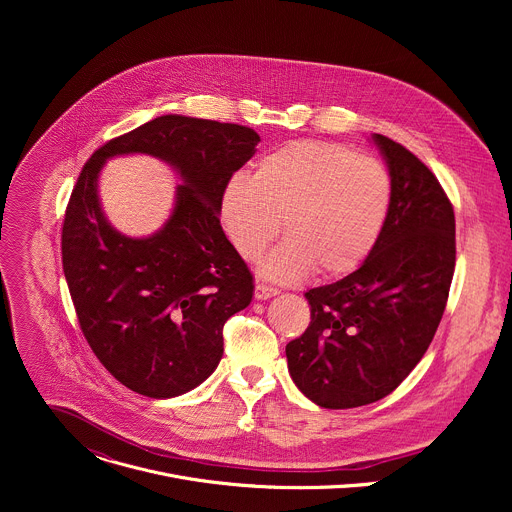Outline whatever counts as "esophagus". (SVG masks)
Listing matches in <instances>:
<instances>
[{
    "mask_svg": "<svg viewBox=\"0 0 512 512\" xmlns=\"http://www.w3.org/2000/svg\"><path fill=\"white\" fill-rule=\"evenodd\" d=\"M277 294H279V291L275 287H271V285H265V283H257L255 285V298L257 300H269V298H273Z\"/></svg>",
    "mask_w": 512,
    "mask_h": 512,
    "instance_id": "esophagus-1",
    "label": "esophagus"
}]
</instances>
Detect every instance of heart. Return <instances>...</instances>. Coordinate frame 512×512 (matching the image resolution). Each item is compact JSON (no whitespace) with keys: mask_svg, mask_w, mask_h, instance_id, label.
<instances>
[{"mask_svg":"<svg viewBox=\"0 0 512 512\" xmlns=\"http://www.w3.org/2000/svg\"><path fill=\"white\" fill-rule=\"evenodd\" d=\"M387 168L332 141H294L257 160L253 176L235 174L221 196V218L235 249L263 261L267 279L294 283L354 271L377 245L391 208Z\"/></svg>","mask_w":512,"mask_h":512,"instance_id":"heart-1","label":"heart"}]
</instances>
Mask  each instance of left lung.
<instances>
[{"mask_svg":"<svg viewBox=\"0 0 512 512\" xmlns=\"http://www.w3.org/2000/svg\"><path fill=\"white\" fill-rule=\"evenodd\" d=\"M393 184L385 229L350 275L306 291L312 322L285 346L298 389L326 409L393 393L440 326L456 267L454 206L433 172L375 133Z\"/></svg>","mask_w":512,"mask_h":512,"instance_id":"8db88e82","label":"left lung"}]
</instances>
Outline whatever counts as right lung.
Masks as SVG:
<instances>
[{
	"mask_svg": "<svg viewBox=\"0 0 512 512\" xmlns=\"http://www.w3.org/2000/svg\"><path fill=\"white\" fill-rule=\"evenodd\" d=\"M245 125L162 115L107 141L72 188L62 269L81 330L127 389L170 399L206 381L223 358V326L253 298V275L221 227V196L257 152ZM148 153L183 178L167 225L131 240L109 225L96 180L115 155Z\"/></svg>",
	"mask_w": 512,
	"mask_h": 512,
	"instance_id": "obj_1",
	"label": "right lung"
}]
</instances>
